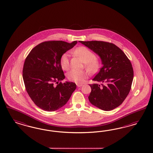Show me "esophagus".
<instances>
[{"mask_svg": "<svg viewBox=\"0 0 153 153\" xmlns=\"http://www.w3.org/2000/svg\"><path fill=\"white\" fill-rule=\"evenodd\" d=\"M76 85H77V87H82V86L83 85V84H76Z\"/></svg>", "mask_w": 153, "mask_h": 153, "instance_id": "esophagus-1", "label": "esophagus"}]
</instances>
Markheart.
Segmentation results:
<instances>
[{"label":"heart","mask_w":153,"mask_h":153,"mask_svg":"<svg viewBox=\"0 0 153 153\" xmlns=\"http://www.w3.org/2000/svg\"><path fill=\"white\" fill-rule=\"evenodd\" d=\"M74 53L82 59L86 67L91 71H96L99 68V63L96 59V57L94 52L85 47H80L74 50ZM61 68L67 70L70 68V54L66 52L62 54L60 59ZM87 73L83 70H71L67 74L68 79L76 83H82L87 77Z\"/></svg>","instance_id":"obj_1"}]
</instances>
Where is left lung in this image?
<instances>
[{
    "label": "left lung",
    "instance_id": "1",
    "mask_svg": "<svg viewBox=\"0 0 153 153\" xmlns=\"http://www.w3.org/2000/svg\"><path fill=\"white\" fill-rule=\"evenodd\" d=\"M98 54L102 67L92 79L102 83L89 84V102L97 108L110 111L118 107L127 97L133 79L132 64L122 49L102 41H79Z\"/></svg>",
    "mask_w": 153,
    "mask_h": 153
}]
</instances>
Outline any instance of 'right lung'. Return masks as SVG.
I'll return each mask as SVG.
<instances>
[{"mask_svg":"<svg viewBox=\"0 0 153 153\" xmlns=\"http://www.w3.org/2000/svg\"><path fill=\"white\" fill-rule=\"evenodd\" d=\"M77 41L44 42L35 46L25 59L22 77L26 90L34 104L47 111L64 106L76 89V84L65 79L60 64L62 54L74 47Z\"/></svg>","mask_w":153,"mask_h":153,"instance_id":"add662e5","label":"right lung"}]
</instances>
